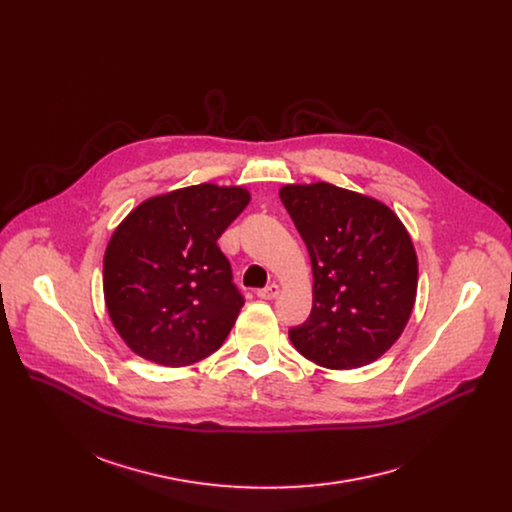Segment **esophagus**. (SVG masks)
Wrapping results in <instances>:
<instances>
[{
    "label": "esophagus",
    "mask_w": 512,
    "mask_h": 512,
    "mask_svg": "<svg viewBox=\"0 0 512 512\" xmlns=\"http://www.w3.org/2000/svg\"><path fill=\"white\" fill-rule=\"evenodd\" d=\"M279 296V285L277 283H271L263 289H257V298L261 300H275Z\"/></svg>",
    "instance_id": "obj_1"
}]
</instances>
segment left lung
I'll list each match as a JSON object with an SVG mask.
<instances>
[{
	"label": "left lung",
	"mask_w": 512,
	"mask_h": 512,
	"mask_svg": "<svg viewBox=\"0 0 512 512\" xmlns=\"http://www.w3.org/2000/svg\"><path fill=\"white\" fill-rule=\"evenodd\" d=\"M279 198L314 271L312 312L289 328V340L326 369L377 360L401 336L417 294V257L403 223L383 202L328 182L287 184Z\"/></svg>",
	"instance_id": "left-lung-1"
}]
</instances>
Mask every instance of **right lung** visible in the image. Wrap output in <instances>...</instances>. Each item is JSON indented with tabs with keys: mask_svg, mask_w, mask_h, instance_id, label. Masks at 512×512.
Listing matches in <instances>:
<instances>
[{
	"mask_svg": "<svg viewBox=\"0 0 512 512\" xmlns=\"http://www.w3.org/2000/svg\"><path fill=\"white\" fill-rule=\"evenodd\" d=\"M247 204L245 188L198 184L141 202L117 227L105 304L135 354L186 367L221 348L245 298L216 241Z\"/></svg>",
	"mask_w": 512,
	"mask_h": 512,
	"instance_id": "add662e5",
	"label": "right lung"
}]
</instances>
